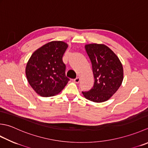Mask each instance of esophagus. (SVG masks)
Segmentation results:
<instances>
[{
    "label": "esophagus",
    "mask_w": 148,
    "mask_h": 148,
    "mask_svg": "<svg viewBox=\"0 0 148 148\" xmlns=\"http://www.w3.org/2000/svg\"><path fill=\"white\" fill-rule=\"evenodd\" d=\"M79 81H80V78H79V77L75 78V79H74V83H79Z\"/></svg>",
    "instance_id": "esophagus-1"
}]
</instances>
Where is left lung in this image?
<instances>
[{"mask_svg": "<svg viewBox=\"0 0 148 148\" xmlns=\"http://www.w3.org/2000/svg\"><path fill=\"white\" fill-rule=\"evenodd\" d=\"M85 48L92 63L94 84L91 90L82 94L89 101L105 102L110 99L122 84L123 65L117 55L105 44L89 43Z\"/></svg>", "mask_w": 148, "mask_h": 148, "instance_id": "1", "label": "left lung"}]
</instances>
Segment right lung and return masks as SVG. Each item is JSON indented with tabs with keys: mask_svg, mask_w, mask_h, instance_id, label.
<instances>
[{
	"mask_svg": "<svg viewBox=\"0 0 148 148\" xmlns=\"http://www.w3.org/2000/svg\"><path fill=\"white\" fill-rule=\"evenodd\" d=\"M68 44L52 41L32 54L25 67V75L30 86L42 97L58 94L69 81L65 76V65L62 57Z\"/></svg>",
	"mask_w": 148,
	"mask_h": 148,
	"instance_id": "obj_1",
	"label": "right lung"
}]
</instances>
